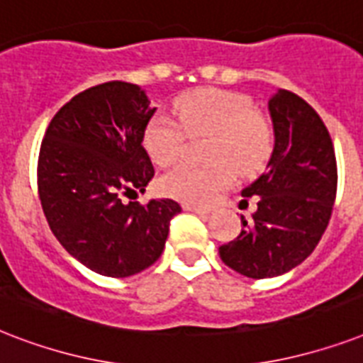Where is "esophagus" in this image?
Here are the masks:
<instances>
[{
  "instance_id": "34e87169",
  "label": "esophagus",
  "mask_w": 363,
  "mask_h": 363,
  "mask_svg": "<svg viewBox=\"0 0 363 363\" xmlns=\"http://www.w3.org/2000/svg\"><path fill=\"white\" fill-rule=\"evenodd\" d=\"M182 207H184V211H190V213H196V215H209V213H211L209 207H201V205L184 203Z\"/></svg>"
}]
</instances>
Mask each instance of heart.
Wrapping results in <instances>:
<instances>
[{"label": "heart", "mask_w": 363, "mask_h": 363, "mask_svg": "<svg viewBox=\"0 0 363 363\" xmlns=\"http://www.w3.org/2000/svg\"><path fill=\"white\" fill-rule=\"evenodd\" d=\"M175 116L164 113L148 121L145 148L154 164L167 167L184 152V131L188 135L211 133L207 141V165L181 164L160 179L165 196L186 203H207L230 186L235 169L250 175L262 169L273 152V128L252 99L239 92L220 88H199L177 99Z\"/></svg>", "instance_id": "b5f03b06"}]
</instances>
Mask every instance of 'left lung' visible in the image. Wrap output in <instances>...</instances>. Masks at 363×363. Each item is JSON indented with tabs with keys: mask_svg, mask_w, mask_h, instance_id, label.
Masks as SVG:
<instances>
[{
	"mask_svg": "<svg viewBox=\"0 0 363 363\" xmlns=\"http://www.w3.org/2000/svg\"><path fill=\"white\" fill-rule=\"evenodd\" d=\"M275 145L262 175L241 192L258 198L252 220L218 248L222 262L250 279L294 269L320 241L337 192L332 137L305 99L277 90L267 101Z\"/></svg>",
	"mask_w": 363,
	"mask_h": 363,
	"instance_id": "left-lung-1",
	"label": "left lung"
}]
</instances>
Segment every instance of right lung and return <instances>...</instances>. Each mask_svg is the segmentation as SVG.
<instances>
[{
    "mask_svg": "<svg viewBox=\"0 0 363 363\" xmlns=\"http://www.w3.org/2000/svg\"><path fill=\"white\" fill-rule=\"evenodd\" d=\"M154 113L141 86L111 81L67 101L43 137V213L62 247L99 275L122 279L150 267L181 213L173 199L122 201L145 192L154 177L143 147Z\"/></svg>",
    "mask_w": 363,
    "mask_h": 363,
    "instance_id": "obj_1",
    "label": "right lung"
}]
</instances>
